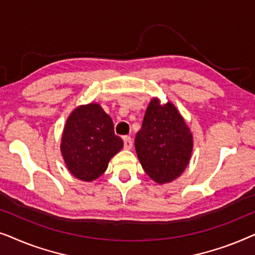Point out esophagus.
I'll use <instances>...</instances> for the list:
<instances>
[{
  "label": "esophagus",
  "instance_id": "1",
  "mask_svg": "<svg viewBox=\"0 0 255 255\" xmlns=\"http://www.w3.org/2000/svg\"><path fill=\"white\" fill-rule=\"evenodd\" d=\"M124 140V148L127 149H131L132 146H133V141H132V138L128 137V135H125L123 138Z\"/></svg>",
  "mask_w": 255,
  "mask_h": 255
}]
</instances>
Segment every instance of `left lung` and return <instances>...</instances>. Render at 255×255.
<instances>
[{"mask_svg":"<svg viewBox=\"0 0 255 255\" xmlns=\"http://www.w3.org/2000/svg\"><path fill=\"white\" fill-rule=\"evenodd\" d=\"M135 152L146 174L160 184L179 177L193 151V134L173 103L161 106L153 99L134 140Z\"/></svg>","mask_w":255,"mask_h":255,"instance_id":"obj_1","label":"left lung"}]
</instances>
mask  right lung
Listing matches in <instances>:
<instances>
[{
  "mask_svg": "<svg viewBox=\"0 0 255 255\" xmlns=\"http://www.w3.org/2000/svg\"><path fill=\"white\" fill-rule=\"evenodd\" d=\"M123 147L114 123L97 103L80 106L69 115L61 138V153L71 174L93 181L108 168L110 159Z\"/></svg>",
  "mask_w": 255,
  "mask_h": 255,
  "instance_id": "obj_1",
  "label": "right lung"
}]
</instances>
